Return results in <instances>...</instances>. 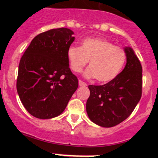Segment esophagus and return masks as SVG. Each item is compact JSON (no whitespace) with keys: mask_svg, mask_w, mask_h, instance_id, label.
Here are the masks:
<instances>
[{"mask_svg":"<svg viewBox=\"0 0 158 158\" xmlns=\"http://www.w3.org/2000/svg\"><path fill=\"white\" fill-rule=\"evenodd\" d=\"M78 84H79V86H81V87H85V86L87 85V84L85 83V82L82 81H81V80H79Z\"/></svg>","mask_w":158,"mask_h":158,"instance_id":"1","label":"esophagus"}]
</instances>
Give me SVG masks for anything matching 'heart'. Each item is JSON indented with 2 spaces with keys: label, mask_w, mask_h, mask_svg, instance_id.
<instances>
[{
  "label": "heart",
  "mask_w": 158,
  "mask_h": 158,
  "mask_svg": "<svg viewBox=\"0 0 158 158\" xmlns=\"http://www.w3.org/2000/svg\"><path fill=\"white\" fill-rule=\"evenodd\" d=\"M69 67L80 73L89 60L90 66L85 71V77H96L101 83L114 80L123 68L127 55L123 48L114 46L103 38H87L81 47H70L67 51Z\"/></svg>",
  "instance_id": "obj_1"
}]
</instances>
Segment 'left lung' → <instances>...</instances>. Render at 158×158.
Segmentation results:
<instances>
[{"label":"left lung","instance_id":"obj_1","mask_svg":"<svg viewBox=\"0 0 158 158\" xmlns=\"http://www.w3.org/2000/svg\"><path fill=\"white\" fill-rule=\"evenodd\" d=\"M124 51L127 64L114 80L103 85H89L88 116L103 127L116 126L128 118L142 96V65L131 47H126Z\"/></svg>","mask_w":158,"mask_h":158}]
</instances>
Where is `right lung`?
Masks as SVG:
<instances>
[{"mask_svg":"<svg viewBox=\"0 0 158 158\" xmlns=\"http://www.w3.org/2000/svg\"><path fill=\"white\" fill-rule=\"evenodd\" d=\"M69 28L51 29L31 42L19 64L16 89L31 115L47 119L61 115L78 87L67 51L75 38Z\"/></svg>","mask_w":158,"mask_h":158,"instance_id":"add662e5","label":"right lung"}]
</instances>
